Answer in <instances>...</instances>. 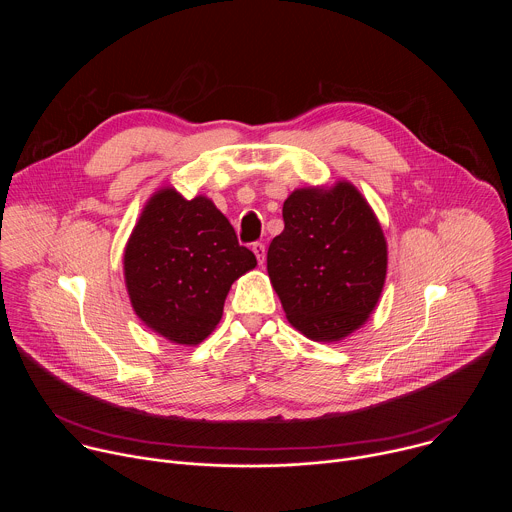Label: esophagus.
I'll use <instances>...</instances> for the list:
<instances>
[{"label": "esophagus", "instance_id": "obj_1", "mask_svg": "<svg viewBox=\"0 0 512 512\" xmlns=\"http://www.w3.org/2000/svg\"><path fill=\"white\" fill-rule=\"evenodd\" d=\"M251 251L255 253V257H257V261H259V265H263V263H265V245H263V243H253Z\"/></svg>", "mask_w": 512, "mask_h": 512}]
</instances>
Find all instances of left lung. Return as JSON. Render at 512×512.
<instances>
[{"instance_id":"obj_1","label":"left lung","mask_w":512,"mask_h":512,"mask_svg":"<svg viewBox=\"0 0 512 512\" xmlns=\"http://www.w3.org/2000/svg\"><path fill=\"white\" fill-rule=\"evenodd\" d=\"M285 229L267 251V273L287 322L316 342H338L367 324L387 277V239L371 204L348 180L296 188Z\"/></svg>"}]
</instances>
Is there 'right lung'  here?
<instances>
[{
	"label": "right lung",
	"mask_w": 512,
	"mask_h": 512,
	"mask_svg": "<svg viewBox=\"0 0 512 512\" xmlns=\"http://www.w3.org/2000/svg\"><path fill=\"white\" fill-rule=\"evenodd\" d=\"M229 218L198 194L158 188L125 243L123 277L137 318L174 344H200L223 318L231 285L255 269Z\"/></svg>",
	"instance_id": "add662e5"
}]
</instances>
